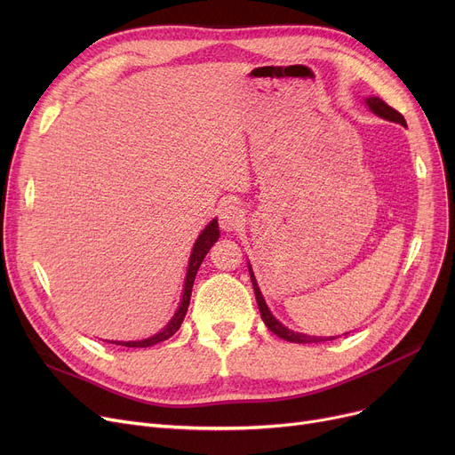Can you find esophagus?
Masks as SVG:
<instances>
[{
    "instance_id": "obj_1",
    "label": "esophagus",
    "mask_w": 455,
    "mask_h": 455,
    "mask_svg": "<svg viewBox=\"0 0 455 455\" xmlns=\"http://www.w3.org/2000/svg\"><path fill=\"white\" fill-rule=\"evenodd\" d=\"M218 215L223 230H240L245 225V212L237 203H223L220 206Z\"/></svg>"
}]
</instances>
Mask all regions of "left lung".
I'll list each match as a JSON object with an SVG mask.
<instances>
[{"instance_id": "left-lung-1", "label": "left lung", "mask_w": 455, "mask_h": 455, "mask_svg": "<svg viewBox=\"0 0 455 455\" xmlns=\"http://www.w3.org/2000/svg\"><path fill=\"white\" fill-rule=\"evenodd\" d=\"M365 103H367L369 108H371L374 114H378L379 117H386V119H389V122H396V124H400V125L405 127L403 116H402L398 110H395L393 107H389L386 101H381L379 98H369V100H365ZM249 273H251L252 288H254V295H256V302H258V307H259L261 319H264V323L267 324V328H269L273 333H276L278 338H282V339H285V341H291V343H321V341H328V339L331 341V339H333V338H312V336H304V333L293 331V330H290V328H285L282 323H278V321L271 315V312H269V307H267L264 297H261V291H259L258 283H256V280H254V276H252L251 267H249Z\"/></svg>"}]
</instances>
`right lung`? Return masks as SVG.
<instances>
[{"mask_svg": "<svg viewBox=\"0 0 455 455\" xmlns=\"http://www.w3.org/2000/svg\"><path fill=\"white\" fill-rule=\"evenodd\" d=\"M220 237V228H218V221H212L204 230L203 234L197 237V242L194 245V252H191L189 256V266H188V275H186V283H184V293H182V302L177 309L175 317L170 321V324H167L162 331H158L156 336L149 338V339H141V341H129V343H116V341H110V343H116V345H122V347H132V348H148L151 345H156L160 341H165L170 339L173 333L180 328L182 321H184V315L188 312V306H189V297H191V288H194V280H196V275L199 271V266L201 261L204 259L206 252L210 251V247L218 242Z\"/></svg>", "mask_w": 455, "mask_h": 455, "instance_id": "add662e5", "label": "right lung"}]
</instances>
